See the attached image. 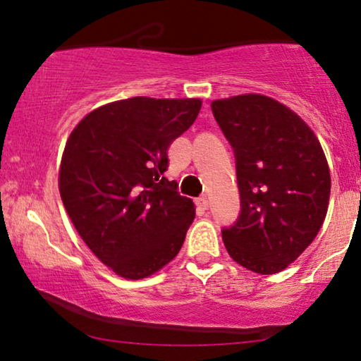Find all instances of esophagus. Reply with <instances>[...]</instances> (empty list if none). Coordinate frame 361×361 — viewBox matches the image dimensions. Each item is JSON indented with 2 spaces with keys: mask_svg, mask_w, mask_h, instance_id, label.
<instances>
[{
  "mask_svg": "<svg viewBox=\"0 0 361 361\" xmlns=\"http://www.w3.org/2000/svg\"><path fill=\"white\" fill-rule=\"evenodd\" d=\"M197 207H199L200 210H207L209 209V199H207L205 195L199 197V199H197Z\"/></svg>",
  "mask_w": 361,
  "mask_h": 361,
  "instance_id": "1",
  "label": "esophagus"
}]
</instances>
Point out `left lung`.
Listing matches in <instances>:
<instances>
[{
  "instance_id": "8db88e82",
  "label": "left lung",
  "mask_w": 361,
  "mask_h": 361,
  "mask_svg": "<svg viewBox=\"0 0 361 361\" xmlns=\"http://www.w3.org/2000/svg\"><path fill=\"white\" fill-rule=\"evenodd\" d=\"M236 159L241 214L221 231L236 263L276 274L312 243L329 209L330 171L310 126L259 93L212 102Z\"/></svg>"
}]
</instances>
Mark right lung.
Here are the masks:
<instances>
[{"label": "right lung", "mask_w": 361, "mask_h": 361, "mask_svg": "<svg viewBox=\"0 0 361 361\" xmlns=\"http://www.w3.org/2000/svg\"><path fill=\"white\" fill-rule=\"evenodd\" d=\"M200 98L133 97L98 106L73 128L59 190L73 226L113 273L154 274L179 253L195 216L164 172L171 142L189 130Z\"/></svg>", "instance_id": "add662e5"}]
</instances>
